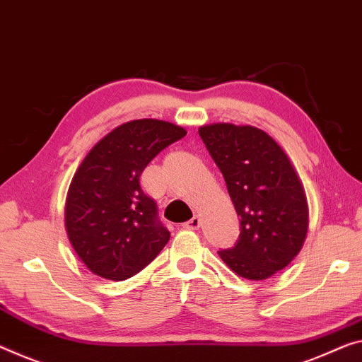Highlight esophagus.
Segmentation results:
<instances>
[{
  "mask_svg": "<svg viewBox=\"0 0 362 362\" xmlns=\"http://www.w3.org/2000/svg\"><path fill=\"white\" fill-rule=\"evenodd\" d=\"M186 228V230H199V226H200V218L199 216H192L191 220L189 221H186L185 225H182Z\"/></svg>",
  "mask_w": 362,
  "mask_h": 362,
  "instance_id": "34e87169",
  "label": "esophagus"
}]
</instances>
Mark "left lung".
I'll return each instance as SVG.
<instances>
[{"label": "left lung", "instance_id": "left-lung-1", "mask_svg": "<svg viewBox=\"0 0 362 362\" xmlns=\"http://www.w3.org/2000/svg\"><path fill=\"white\" fill-rule=\"evenodd\" d=\"M199 136L241 216L238 241L220 257L239 276L265 280L304 244L309 214L301 181L281 147L257 127L209 124Z\"/></svg>", "mask_w": 362, "mask_h": 362}]
</instances>
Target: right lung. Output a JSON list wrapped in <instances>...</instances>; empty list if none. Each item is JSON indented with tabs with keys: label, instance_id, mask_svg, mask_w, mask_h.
<instances>
[{
	"label": "right lung",
	"instance_id": "1",
	"mask_svg": "<svg viewBox=\"0 0 362 362\" xmlns=\"http://www.w3.org/2000/svg\"><path fill=\"white\" fill-rule=\"evenodd\" d=\"M186 136L158 119L121 124L88 152L66 200V231L82 262L113 281L136 275L170 241L157 202L141 186L146 166Z\"/></svg>",
	"mask_w": 362,
	"mask_h": 362
}]
</instances>
